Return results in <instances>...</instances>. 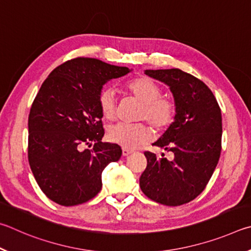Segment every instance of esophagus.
Masks as SVG:
<instances>
[{
  "instance_id": "1",
  "label": "esophagus",
  "mask_w": 251,
  "mask_h": 251,
  "mask_svg": "<svg viewBox=\"0 0 251 251\" xmlns=\"http://www.w3.org/2000/svg\"><path fill=\"white\" fill-rule=\"evenodd\" d=\"M131 153H132V150H130V149H126V148H123L122 149L123 156H128L129 154H131Z\"/></svg>"
}]
</instances>
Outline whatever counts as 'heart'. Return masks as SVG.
Listing matches in <instances>:
<instances>
[{"label":"heart","mask_w":251,"mask_h":251,"mask_svg":"<svg viewBox=\"0 0 251 251\" xmlns=\"http://www.w3.org/2000/svg\"><path fill=\"white\" fill-rule=\"evenodd\" d=\"M126 89L142 102L139 119L148 122L156 130H164L173 122L175 107L171 101L161 99V88L147 77H139L126 85ZM98 105L100 112L105 119H113L116 114V97L109 88L99 92ZM107 138L110 142L119 144L126 149H134L143 146L152 138V131L143 123L126 125L118 123L109 128Z\"/></svg>","instance_id":"obj_1"}]
</instances>
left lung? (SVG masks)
I'll use <instances>...</instances> for the list:
<instances>
[{"label":"left lung","mask_w":251,"mask_h":251,"mask_svg":"<svg viewBox=\"0 0 251 251\" xmlns=\"http://www.w3.org/2000/svg\"><path fill=\"white\" fill-rule=\"evenodd\" d=\"M149 77L164 82L174 97L175 117L153 146L174 153L144 152L148 165L140 187L149 199L166 206L186 204L207 185L222 151V112L212 90L178 68L147 69Z\"/></svg>","instance_id":"1"}]
</instances>
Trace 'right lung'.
<instances>
[{
	"mask_svg": "<svg viewBox=\"0 0 251 251\" xmlns=\"http://www.w3.org/2000/svg\"><path fill=\"white\" fill-rule=\"evenodd\" d=\"M130 72L78 57L43 82L28 116V162L38 186L55 203L75 206L94 199L102 187V171L121 157L118 144L101 141L98 96L104 83Z\"/></svg>",
	"mask_w": 251,
	"mask_h": 251,
	"instance_id": "right-lung-1",
	"label": "right lung"
}]
</instances>
